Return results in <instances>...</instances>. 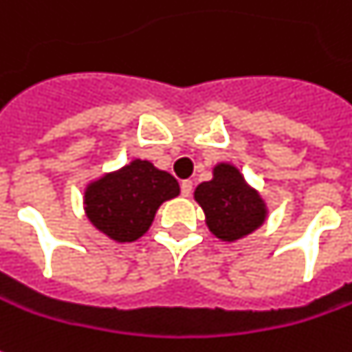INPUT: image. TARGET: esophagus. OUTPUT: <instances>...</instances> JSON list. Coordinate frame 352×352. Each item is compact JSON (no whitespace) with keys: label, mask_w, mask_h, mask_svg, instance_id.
I'll list each match as a JSON object with an SVG mask.
<instances>
[{"label":"esophagus","mask_w":352,"mask_h":352,"mask_svg":"<svg viewBox=\"0 0 352 352\" xmlns=\"http://www.w3.org/2000/svg\"><path fill=\"white\" fill-rule=\"evenodd\" d=\"M180 188H182V195L184 197H190L193 192V182L192 180H184L180 184Z\"/></svg>","instance_id":"esophagus-1"}]
</instances>
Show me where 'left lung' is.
<instances>
[{"label": "left lung", "instance_id": "8db88e82", "mask_svg": "<svg viewBox=\"0 0 352 352\" xmlns=\"http://www.w3.org/2000/svg\"><path fill=\"white\" fill-rule=\"evenodd\" d=\"M193 197L204 209L211 234L223 242L242 240L267 219L263 197L230 162H219L213 168V178L201 182Z\"/></svg>", "mask_w": 352, "mask_h": 352}]
</instances>
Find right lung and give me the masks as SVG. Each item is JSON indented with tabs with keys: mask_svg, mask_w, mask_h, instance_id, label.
<instances>
[{
	"mask_svg": "<svg viewBox=\"0 0 352 352\" xmlns=\"http://www.w3.org/2000/svg\"><path fill=\"white\" fill-rule=\"evenodd\" d=\"M180 193L176 178L148 160L135 159L106 172L85 190V214L114 242H135L153 225L157 209Z\"/></svg>",
	"mask_w": 352,
	"mask_h": 352,
	"instance_id": "right-lung-1",
	"label": "right lung"
}]
</instances>
